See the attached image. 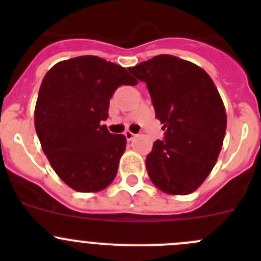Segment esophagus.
<instances>
[{
	"label": "esophagus",
	"instance_id": "34e87169",
	"mask_svg": "<svg viewBox=\"0 0 261 261\" xmlns=\"http://www.w3.org/2000/svg\"><path fill=\"white\" fill-rule=\"evenodd\" d=\"M123 135L126 136V140L131 141L134 139V136H135V134L131 133V131H125V134H123Z\"/></svg>",
	"mask_w": 261,
	"mask_h": 261
}]
</instances>
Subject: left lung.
I'll use <instances>...</instances> for the list:
<instances>
[{"instance_id":"obj_1","label":"left lung","mask_w":261,"mask_h":261,"mask_svg":"<svg viewBox=\"0 0 261 261\" xmlns=\"http://www.w3.org/2000/svg\"><path fill=\"white\" fill-rule=\"evenodd\" d=\"M128 72L146 83L165 130L146 156L150 179L168 194L192 193L211 173L225 138L227 117L215 83L198 65L168 54Z\"/></svg>"}]
</instances>
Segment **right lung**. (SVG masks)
Returning <instances> with one entry per match:
<instances>
[{
	"instance_id": "obj_1",
	"label": "right lung",
	"mask_w": 261,
	"mask_h": 261,
	"mask_svg": "<svg viewBox=\"0 0 261 261\" xmlns=\"http://www.w3.org/2000/svg\"><path fill=\"white\" fill-rule=\"evenodd\" d=\"M136 83L125 68L93 55L57 63L44 77L35 130L54 172L74 191L98 192L115 179L126 138L101 122L116 89Z\"/></svg>"
}]
</instances>
